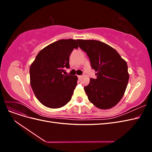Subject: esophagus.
I'll list each match as a JSON object with an SVG mask.
<instances>
[{"instance_id":"1","label":"esophagus","mask_w":152,"mask_h":152,"mask_svg":"<svg viewBox=\"0 0 152 152\" xmlns=\"http://www.w3.org/2000/svg\"><path fill=\"white\" fill-rule=\"evenodd\" d=\"M81 77H82V75H78V78H79V79H80Z\"/></svg>"}]
</instances>
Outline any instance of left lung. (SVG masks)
<instances>
[{
	"mask_svg": "<svg viewBox=\"0 0 152 152\" xmlns=\"http://www.w3.org/2000/svg\"><path fill=\"white\" fill-rule=\"evenodd\" d=\"M89 58L97 76L84 87L91 103L99 109L115 107L125 93L129 75L126 61L108 44L95 40H77Z\"/></svg>",
	"mask_w": 152,
	"mask_h": 152,
	"instance_id": "left-lung-1",
	"label": "left lung"
}]
</instances>
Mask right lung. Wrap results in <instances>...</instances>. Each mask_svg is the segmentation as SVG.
<instances>
[{"instance_id":"add662e5","label":"right lung","mask_w":152,"mask_h":152,"mask_svg":"<svg viewBox=\"0 0 152 152\" xmlns=\"http://www.w3.org/2000/svg\"><path fill=\"white\" fill-rule=\"evenodd\" d=\"M78 48L74 39H61L41 50L31 63V89L45 107L61 108L71 100L78 78L64 74L65 69L70 68L69 56L73 49Z\"/></svg>"}]
</instances>
